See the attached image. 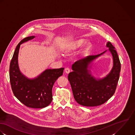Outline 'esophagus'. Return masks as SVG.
<instances>
[{
	"label": "esophagus",
	"instance_id": "1",
	"mask_svg": "<svg viewBox=\"0 0 135 135\" xmlns=\"http://www.w3.org/2000/svg\"><path fill=\"white\" fill-rule=\"evenodd\" d=\"M65 72H66L67 74H69V73L70 72V68H66L65 69Z\"/></svg>",
	"mask_w": 135,
	"mask_h": 135
}]
</instances>
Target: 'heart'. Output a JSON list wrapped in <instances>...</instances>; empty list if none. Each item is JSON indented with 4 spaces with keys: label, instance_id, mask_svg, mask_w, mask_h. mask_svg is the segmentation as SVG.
Instances as JSON below:
<instances>
[{
    "label": "heart",
    "instance_id": "obj_1",
    "mask_svg": "<svg viewBox=\"0 0 135 135\" xmlns=\"http://www.w3.org/2000/svg\"><path fill=\"white\" fill-rule=\"evenodd\" d=\"M86 42V41L84 39H80V40H78L75 42H74V43H73L72 44V46L70 47H68L67 48H66V49L65 50V53L66 54H68L71 50L72 49H78L79 47H81ZM91 44L90 43H88L86 44V46L84 50V52L86 53L91 48Z\"/></svg>",
    "mask_w": 135,
    "mask_h": 135
}]
</instances>
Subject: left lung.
I'll return each mask as SVG.
<instances>
[{"mask_svg":"<svg viewBox=\"0 0 135 135\" xmlns=\"http://www.w3.org/2000/svg\"><path fill=\"white\" fill-rule=\"evenodd\" d=\"M107 46L113 57V67L108 76L96 80L89 74L88 66L95 58L103 53L90 55L79 60L72 66L74 70L68 76L74 98L78 103L84 107H97L105 103L114 94L119 78L120 62L115 47L108 42Z\"/></svg>","mask_w":135,"mask_h":135,"instance_id":"left-lung-1","label":"left lung"}]
</instances>
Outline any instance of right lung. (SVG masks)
Returning <instances> with one entry per match:
<instances>
[{
	"mask_svg": "<svg viewBox=\"0 0 135 135\" xmlns=\"http://www.w3.org/2000/svg\"><path fill=\"white\" fill-rule=\"evenodd\" d=\"M34 37V36L26 37L17 46L10 64L9 77L12 92L22 103L28 108H41L51 103L53 85L62 75L64 68L47 69L32 80L28 79L20 73L18 63L20 44Z\"/></svg>",
	"mask_w": 135,
	"mask_h": 135,
	"instance_id": "add662e5",
	"label": "right lung"
}]
</instances>
